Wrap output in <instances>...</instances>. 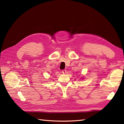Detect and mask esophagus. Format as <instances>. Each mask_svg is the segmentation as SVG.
I'll return each mask as SVG.
<instances>
[{
	"label": "esophagus",
	"instance_id": "esophagus-1",
	"mask_svg": "<svg viewBox=\"0 0 124 124\" xmlns=\"http://www.w3.org/2000/svg\"><path fill=\"white\" fill-rule=\"evenodd\" d=\"M62 73L63 74H65V73H66V71L65 70H62Z\"/></svg>",
	"mask_w": 124,
	"mask_h": 124
}]
</instances>
